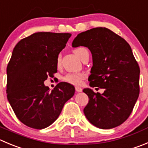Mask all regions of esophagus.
Instances as JSON below:
<instances>
[{
    "label": "esophagus",
    "mask_w": 148,
    "mask_h": 148,
    "mask_svg": "<svg viewBox=\"0 0 148 148\" xmlns=\"http://www.w3.org/2000/svg\"><path fill=\"white\" fill-rule=\"evenodd\" d=\"M75 90L77 92H82V89L80 88V87H75Z\"/></svg>",
    "instance_id": "obj_1"
}]
</instances>
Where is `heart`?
<instances>
[{"instance_id":"b5f03b06","label":"heart","mask_w":148,"mask_h":148,"mask_svg":"<svg viewBox=\"0 0 148 148\" xmlns=\"http://www.w3.org/2000/svg\"><path fill=\"white\" fill-rule=\"evenodd\" d=\"M88 52V49L85 47H78L74 49V53L81 59L85 53ZM61 63V55H59L57 58V66H60ZM85 75L82 73H68L63 77V81L74 85H79L82 84Z\"/></svg>"}]
</instances>
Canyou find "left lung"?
I'll return each mask as SVG.
<instances>
[{"label":"left lung","instance_id":"1","mask_svg":"<svg viewBox=\"0 0 148 148\" xmlns=\"http://www.w3.org/2000/svg\"><path fill=\"white\" fill-rule=\"evenodd\" d=\"M79 46L92 53L90 86L104 89L102 94L83 90L89 99L85 117L102 129L121 125L130 116L139 94L140 69L130 45L110 29L95 27L74 38L73 47Z\"/></svg>","mask_w":148,"mask_h":148}]
</instances>
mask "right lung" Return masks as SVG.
I'll return each mask as SVG.
<instances>
[{"label":"right lung","instance_id":"obj_1","mask_svg":"<svg viewBox=\"0 0 148 148\" xmlns=\"http://www.w3.org/2000/svg\"><path fill=\"white\" fill-rule=\"evenodd\" d=\"M71 34L38 32L16 44L7 66V99L16 118L36 129L50 125L75 88L60 82L52 91L44 85L57 72V58Z\"/></svg>","mask_w":148,"mask_h":148}]
</instances>
